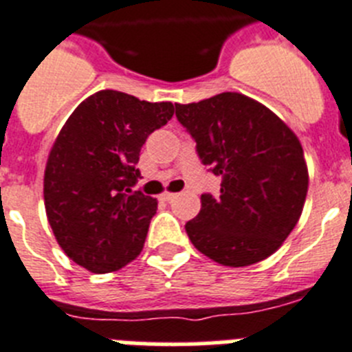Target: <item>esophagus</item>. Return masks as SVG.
<instances>
[{
	"label": "esophagus",
	"mask_w": 352,
	"mask_h": 352,
	"mask_svg": "<svg viewBox=\"0 0 352 352\" xmlns=\"http://www.w3.org/2000/svg\"><path fill=\"white\" fill-rule=\"evenodd\" d=\"M177 195L175 193H170V191H164V193L161 195V200H164V202H170V200L175 199Z\"/></svg>",
	"instance_id": "34e87169"
}]
</instances>
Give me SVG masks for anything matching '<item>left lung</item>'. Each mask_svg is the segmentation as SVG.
<instances>
[{
  "label": "left lung",
  "instance_id": "8db88e82",
  "mask_svg": "<svg viewBox=\"0 0 352 352\" xmlns=\"http://www.w3.org/2000/svg\"><path fill=\"white\" fill-rule=\"evenodd\" d=\"M202 164L221 177L220 195L200 197L186 223L195 249L226 267H249L276 252L300 218L308 168L297 135L270 109L240 93L175 103Z\"/></svg>",
  "mask_w": 352,
  "mask_h": 352
}]
</instances>
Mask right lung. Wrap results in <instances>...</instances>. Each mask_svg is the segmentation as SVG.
<instances>
[{
  "instance_id": "1",
  "label": "right lung",
  "mask_w": 352,
  "mask_h": 352,
  "mask_svg": "<svg viewBox=\"0 0 352 352\" xmlns=\"http://www.w3.org/2000/svg\"><path fill=\"white\" fill-rule=\"evenodd\" d=\"M173 116V103L98 91L73 111L50 150L44 208L69 259L116 272L143 250L157 200L134 191L141 146Z\"/></svg>"
}]
</instances>
